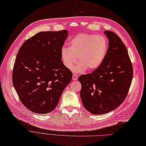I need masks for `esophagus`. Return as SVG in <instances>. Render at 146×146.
I'll use <instances>...</instances> for the list:
<instances>
[{
  "label": "esophagus",
  "mask_w": 146,
  "mask_h": 146,
  "mask_svg": "<svg viewBox=\"0 0 146 146\" xmlns=\"http://www.w3.org/2000/svg\"><path fill=\"white\" fill-rule=\"evenodd\" d=\"M72 80H78V76L76 74H74L72 75Z\"/></svg>",
  "instance_id": "1"
}]
</instances>
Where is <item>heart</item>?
I'll return each instance as SVG.
<instances>
[{"label":"heart","instance_id":"heart-1","mask_svg":"<svg viewBox=\"0 0 146 146\" xmlns=\"http://www.w3.org/2000/svg\"><path fill=\"white\" fill-rule=\"evenodd\" d=\"M108 47V41L105 36L80 33L71 40L70 47H62L61 58L64 66L69 69H71L78 60L79 64L74 68L75 72H82L87 69L92 71L103 64Z\"/></svg>","mask_w":146,"mask_h":146}]
</instances>
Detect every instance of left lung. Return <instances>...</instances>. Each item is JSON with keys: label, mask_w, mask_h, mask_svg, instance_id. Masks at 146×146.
Segmentation results:
<instances>
[{"label": "left lung", "mask_w": 146, "mask_h": 146, "mask_svg": "<svg viewBox=\"0 0 146 146\" xmlns=\"http://www.w3.org/2000/svg\"><path fill=\"white\" fill-rule=\"evenodd\" d=\"M104 33L109 43L103 64L92 73L78 78L83 105L94 115L105 114L119 106L126 98L133 77L125 45L115 33Z\"/></svg>", "instance_id": "left-lung-1"}]
</instances>
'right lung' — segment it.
I'll return each instance as SVG.
<instances>
[{
	"mask_svg": "<svg viewBox=\"0 0 146 146\" xmlns=\"http://www.w3.org/2000/svg\"><path fill=\"white\" fill-rule=\"evenodd\" d=\"M68 31H41L21 46L12 72L13 85L23 105L34 113L56 108L72 73L61 60Z\"/></svg>",
	"mask_w": 146,
	"mask_h": 146,
	"instance_id": "right-lung-1",
	"label": "right lung"
}]
</instances>
